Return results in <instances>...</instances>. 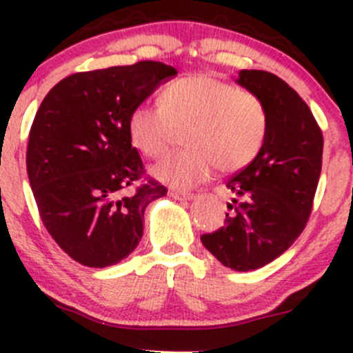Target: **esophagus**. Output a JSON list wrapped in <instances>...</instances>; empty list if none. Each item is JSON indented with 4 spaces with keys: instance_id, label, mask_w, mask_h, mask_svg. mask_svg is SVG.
<instances>
[{
    "instance_id": "34e87169",
    "label": "esophagus",
    "mask_w": 353,
    "mask_h": 353,
    "mask_svg": "<svg viewBox=\"0 0 353 353\" xmlns=\"http://www.w3.org/2000/svg\"><path fill=\"white\" fill-rule=\"evenodd\" d=\"M170 198L179 199V201H190L194 198L193 193H184V191H170Z\"/></svg>"
}]
</instances>
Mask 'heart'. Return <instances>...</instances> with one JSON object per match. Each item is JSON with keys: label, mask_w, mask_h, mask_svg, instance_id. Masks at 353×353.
I'll return each instance as SVG.
<instances>
[{"label": "heart", "mask_w": 353, "mask_h": 353, "mask_svg": "<svg viewBox=\"0 0 353 353\" xmlns=\"http://www.w3.org/2000/svg\"><path fill=\"white\" fill-rule=\"evenodd\" d=\"M266 123L265 105L256 95L206 74H191L165 85L160 105H134L128 133L134 148L157 159L176 130L188 127V150L160 159L152 176L174 190H191L215 169L234 172L251 163L265 141Z\"/></svg>", "instance_id": "heart-1"}]
</instances>
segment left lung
Here are the masks:
<instances>
[{
	"mask_svg": "<svg viewBox=\"0 0 353 353\" xmlns=\"http://www.w3.org/2000/svg\"><path fill=\"white\" fill-rule=\"evenodd\" d=\"M236 83L266 110L259 154L227 181L225 225L201 243L227 268L251 272L268 265L295 243L307 223L323 162V133L311 109L282 78L243 70Z\"/></svg>",
	"mask_w": 353,
	"mask_h": 353,
	"instance_id": "obj_1",
	"label": "left lung"
}]
</instances>
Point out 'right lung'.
I'll list each match as a JSON object with an SVG mask.
<instances>
[{
  "instance_id": "right-lung-1",
  "label": "right lung",
  "mask_w": 353,
  "mask_h": 353,
  "mask_svg": "<svg viewBox=\"0 0 353 353\" xmlns=\"http://www.w3.org/2000/svg\"><path fill=\"white\" fill-rule=\"evenodd\" d=\"M176 68L157 61L74 73L51 88L28 134L27 174L42 223L83 266L105 268L130 256L143 236L148 203L165 188L143 176L128 117Z\"/></svg>"
}]
</instances>
